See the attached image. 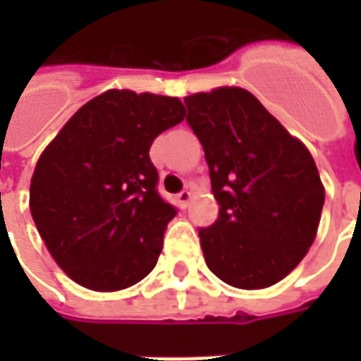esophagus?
Masks as SVG:
<instances>
[{
	"label": "esophagus",
	"instance_id": "34e87169",
	"mask_svg": "<svg viewBox=\"0 0 361 361\" xmlns=\"http://www.w3.org/2000/svg\"><path fill=\"white\" fill-rule=\"evenodd\" d=\"M191 191H188V189H185V191H181L180 195H178V203H180V207L181 209H185V207H188L189 204V201H191Z\"/></svg>",
	"mask_w": 361,
	"mask_h": 361
}]
</instances>
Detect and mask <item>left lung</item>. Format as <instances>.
Masks as SVG:
<instances>
[{
	"instance_id": "left-lung-1",
	"label": "left lung",
	"mask_w": 361,
	"mask_h": 361,
	"mask_svg": "<svg viewBox=\"0 0 361 361\" xmlns=\"http://www.w3.org/2000/svg\"><path fill=\"white\" fill-rule=\"evenodd\" d=\"M185 106L219 201L216 222L199 230L204 263L230 286H272L317 235L325 188L315 160L250 90L219 87Z\"/></svg>"
}]
</instances>
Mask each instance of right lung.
Listing matches in <instances>:
<instances>
[{
	"label": "right lung",
	"instance_id": "add662e5",
	"mask_svg": "<svg viewBox=\"0 0 361 361\" xmlns=\"http://www.w3.org/2000/svg\"><path fill=\"white\" fill-rule=\"evenodd\" d=\"M185 119L176 96L110 89L44 149L30 214L54 261L94 292L133 286L157 265L176 209L158 195L152 141Z\"/></svg>",
	"mask_w": 361,
	"mask_h": 361
}]
</instances>
